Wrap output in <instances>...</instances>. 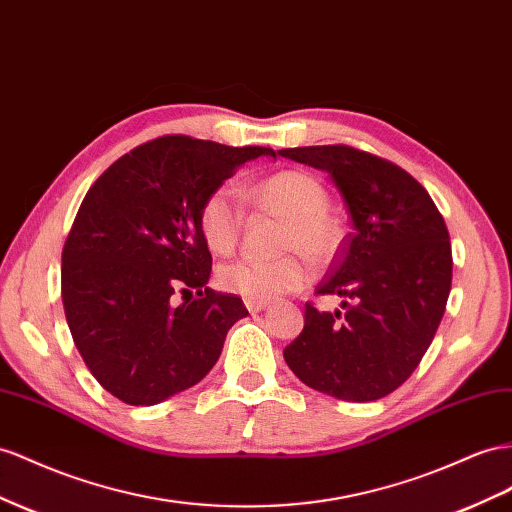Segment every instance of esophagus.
I'll list each match as a JSON object with an SVG mask.
<instances>
[{
    "instance_id": "34e87169",
    "label": "esophagus",
    "mask_w": 512,
    "mask_h": 512,
    "mask_svg": "<svg viewBox=\"0 0 512 512\" xmlns=\"http://www.w3.org/2000/svg\"><path fill=\"white\" fill-rule=\"evenodd\" d=\"M267 306H269L267 301H245V308L250 310L252 314H254V312H260V310H267Z\"/></svg>"
}]
</instances>
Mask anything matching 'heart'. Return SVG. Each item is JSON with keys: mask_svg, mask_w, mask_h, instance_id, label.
<instances>
[{"mask_svg": "<svg viewBox=\"0 0 512 512\" xmlns=\"http://www.w3.org/2000/svg\"><path fill=\"white\" fill-rule=\"evenodd\" d=\"M252 198L262 209L286 217L282 250L303 252L314 262H323L336 252L340 230L327 215V191L314 176L286 170L252 189ZM200 232L215 254H230L237 247L243 211L230 185L217 187L206 196L198 215ZM310 280V267L301 254L278 260H237L219 267L217 282L228 293L247 301H271Z\"/></svg>", "mask_w": 512, "mask_h": 512, "instance_id": "b5f03b06", "label": "heart"}]
</instances>
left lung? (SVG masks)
Returning a JSON list of instances; mask_svg holds the SVG:
<instances>
[{
    "mask_svg": "<svg viewBox=\"0 0 512 512\" xmlns=\"http://www.w3.org/2000/svg\"><path fill=\"white\" fill-rule=\"evenodd\" d=\"M278 155L323 170L347 204V234L303 331L284 349L308 388L351 403L392 394L418 368L446 310L452 284L450 234L426 189L398 165L351 146L282 148Z\"/></svg>",
    "mask_w": 512,
    "mask_h": 512,
    "instance_id": "obj_1",
    "label": "left lung"
}]
</instances>
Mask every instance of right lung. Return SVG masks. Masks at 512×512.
<instances>
[{"label": "right lung", "mask_w": 512, "mask_h": 512, "mask_svg": "<svg viewBox=\"0 0 512 512\" xmlns=\"http://www.w3.org/2000/svg\"><path fill=\"white\" fill-rule=\"evenodd\" d=\"M271 148L165 135L101 174L62 252V301L86 366L122 403L146 407L202 381L247 310L215 293L198 215L209 193ZM176 289L197 297L175 306Z\"/></svg>", "instance_id": "obj_1"}]
</instances>
